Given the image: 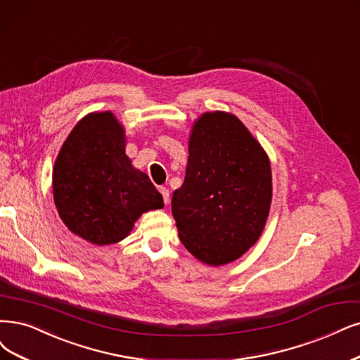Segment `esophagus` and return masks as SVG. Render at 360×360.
Returning a JSON list of instances; mask_svg holds the SVG:
<instances>
[{"label":"esophagus","mask_w":360,"mask_h":360,"mask_svg":"<svg viewBox=\"0 0 360 360\" xmlns=\"http://www.w3.org/2000/svg\"><path fill=\"white\" fill-rule=\"evenodd\" d=\"M160 193H162V195H163V200H165V203L167 205V203H169V198H170V193H169V190H167L166 187H160Z\"/></svg>","instance_id":"esophagus-1"}]
</instances>
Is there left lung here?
Instances as JSON below:
<instances>
[{"mask_svg":"<svg viewBox=\"0 0 360 360\" xmlns=\"http://www.w3.org/2000/svg\"><path fill=\"white\" fill-rule=\"evenodd\" d=\"M172 214L182 245L209 265L240 258L258 240L271 205L267 154L233 114L206 112L188 145Z\"/></svg>","mask_w":360,"mask_h":360,"instance_id":"obj_1","label":"left lung"}]
</instances>
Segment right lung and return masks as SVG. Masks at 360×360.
I'll use <instances>...</instances> for the list:
<instances>
[{
  "label": "right lung",
  "instance_id": "obj_1",
  "mask_svg": "<svg viewBox=\"0 0 360 360\" xmlns=\"http://www.w3.org/2000/svg\"><path fill=\"white\" fill-rule=\"evenodd\" d=\"M124 129L111 112H93L62 145L53 169V198L74 234L93 245L117 243L143 212L163 207L148 175L124 153Z\"/></svg>",
  "mask_w": 360,
  "mask_h": 360
}]
</instances>
